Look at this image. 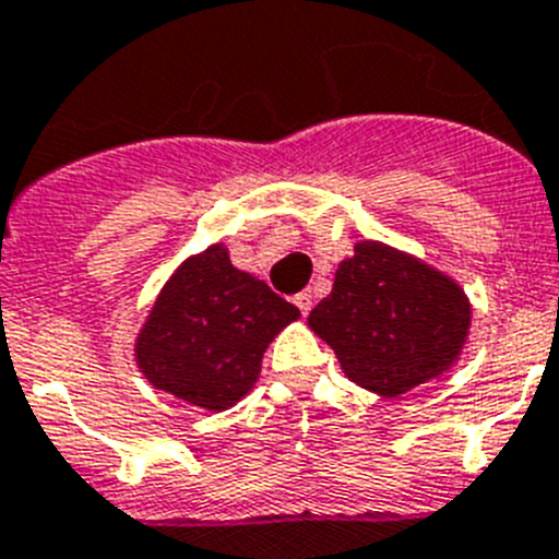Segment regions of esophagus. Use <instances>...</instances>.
Here are the masks:
<instances>
[{"label":"esophagus","instance_id":"34e87169","mask_svg":"<svg viewBox=\"0 0 559 559\" xmlns=\"http://www.w3.org/2000/svg\"><path fill=\"white\" fill-rule=\"evenodd\" d=\"M293 304L298 309H301V316H307L309 309H312V293H309V289H304V293H298L293 298Z\"/></svg>","mask_w":559,"mask_h":559}]
</instances>
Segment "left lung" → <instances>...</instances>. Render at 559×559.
I'll list each match as a JSON object with an SVG mask.
<instances>
[{
	"label": "left lung",
	"instance_id": "8db88e82",
	"mask_svg": "<svg viewBox=\"0 0 559 559\" xmlns=\"http://www.w3.org/2000/svg\"><path fill=\"white\" fill-rule=\"evenodd\" d=\"M307 323L335 349L352 383L397 397L461 360L472 301L452 275L367 238L337 264L332 293Z\"/></svg>",
	"mask_w": 559,
	"mask_h": 559
}]
</instances>
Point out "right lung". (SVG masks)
Segmentation results:
<instances>
[{"label":"right lung","instance_id":"1","mask_svg":"<svg viewBox=\"0 0 559 559\" xmlns=\"http://www.w3.org/2000/svg\"><path fill=\"white\" fill-rule=\"evenodd\" d=\"M298 318V307L233 266L224 243H210L156 295L135 335V367L150 386L224 412L255 386L266 346Z\"/></svg>","mask_w":559,"mask_h":559}]
</instances>
